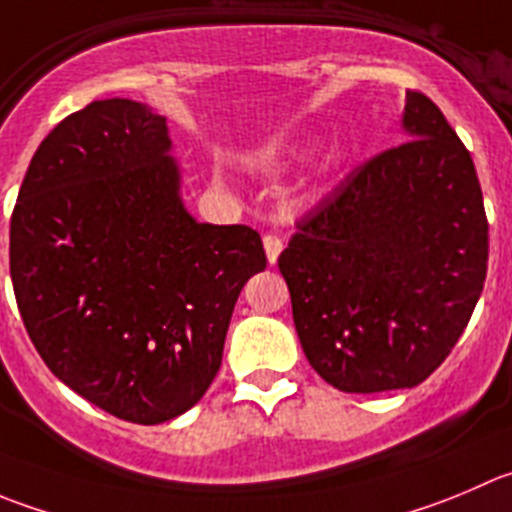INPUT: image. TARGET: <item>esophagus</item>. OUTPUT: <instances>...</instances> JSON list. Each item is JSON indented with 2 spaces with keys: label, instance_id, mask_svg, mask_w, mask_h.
Instances as JSON below:
<instances>
[{
  "label": "esophagus",
  "instance_id": "esophagus-1",
  "mask_svg": "<svg viewBox=\"0 0 512 512\" xmlns=\"http://www.w3.org/2000/svg\"><path fill=\"white\" fill-rule=\"evenodd\" d=\"M264 251H266V259H269V264H276L279 253L284 251V241H281L276 233H266V236H264Z\"/></svg>",
  "mask_w": 512,
  "mask_h": 512
}]
</instances>
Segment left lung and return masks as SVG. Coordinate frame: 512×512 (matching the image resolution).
I'll return each instance as SVG.
<instances>
[{"label": "left lung", "mask_w": 512, "mask_h": 512, "mask_svg": "<svg viewBox=\"0 0 512 512\" xmlns=\"http://www.w3.org/2000/svg\"><path fill=\"white\" fill-rule=\"evenodd\" d=\"M407 143L374 155L296 223L279 256L306 359L342 392L417 387L483 294L488 218L470 153L422 92Z\"/></svg>", "instance_id": "1"}]
</instances>
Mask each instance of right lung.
I'll list each match as a JSON object with an SVG mask.
<instances>
[{
	"mask_svg": "<svg viewBox=\"0 0 512 512\" xmlns=\"http://www.w3.org/2000/svg\"><path fill=\"white\" fill-rule=\"evenodd\" d=\"M170 148L143 102H90L42 140L9 223L34 349L80 397L138 425L206 394L238 294L266 269L253 228L186 211Z\"/></svg>",
	"mask_w": 512,
	"mask_h": 512,
	"instance_id": "right-lung-1",
	"label": "right lung"
}]
</instances>
